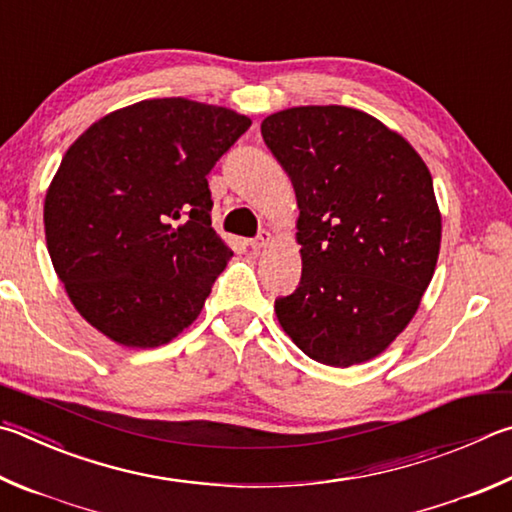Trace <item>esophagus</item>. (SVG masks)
Here are the masks:
<instances>
[{
    "instance_id": "34e87169",
    "label": "esophagus",
    "mask_w": 512,
    "mask_h": 512,
    "mask_svg": "<svg viewBox=\"0 0 512 512\" xmlns=\"http://www.w3.org/2000/svg\"><path fill=\"white\" fill-rule=\"evenodd\" d=\"M273 241V235H271V230H262L259 232V235L250 241V248H255V250H262V248H266L268 244H271Z\"/></svg>"
}]
</instances>
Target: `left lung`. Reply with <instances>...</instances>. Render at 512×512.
Masks as SVG:
<instances>
[{
	"instance_id": "1",
	"label": "left lung",
	"mask_w": 512,
	"mask_h": 512,
	"mask_svg": "<svg viewBox=\"0 0 512 512\" xmlns=\"http://www.w3.org/2000/svg\"><path fill=\"white\" fill-rule=\"evenodd\" d=\"M262 136L300 208L302 277L275 300L277 320L322 365L376 358L414 318L439 259L430 170L401 134L351 107L277 111Z\"/></svg>"
}]
</instances>
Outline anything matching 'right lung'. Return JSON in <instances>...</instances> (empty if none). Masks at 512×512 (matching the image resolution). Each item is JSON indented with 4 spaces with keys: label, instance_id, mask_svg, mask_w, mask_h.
Wrapping results in <instances>:
<instances>
[{
    "label": "right lung",
    "instance_id": "right-lung-1",
    "mask_svg": "<svg viewBox=\"0 0 512 512\" xmlns=\"http://www.w3.org/2000/svg\"><path fill=\"white\" fill-rule=\"evenodd\" d=\"M250 127L188 98L111 111L73 143L44 199L46 248L69 300L125 347H159L197 320L232 250L208 179Z\"/></svg>",
    "mask_w": 512,
    "mask_h": 512
}]
</instances>
